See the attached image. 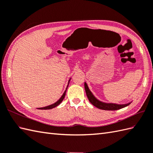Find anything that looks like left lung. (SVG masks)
Returning <instances> with one entry per match:
<instances>
[{
  "mask_svg": "<svg viewBox=\"0 0 153 153\" xmlns=\"http://www.w3.org/2000/svg\"><path fill=\"white\" fill-rule=\"evenodd\" d=\"M85 89L86 92L87 97L88 99V100L92 104L94 105L95 107L98 108V109H103V110H117L123 108H125L126 106L130 104V103H128L126 104H112V103H104L102 102L100 100H97V98L94 97V96L91 93V91L88 88L87 85L86 83H85Z\"/></svg>",
  "mask_w": 153,
  "mask_h": 153,
  "instance_id": "1",
  "label": "left lung"
}]
</instances>
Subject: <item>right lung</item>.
<instances>
[{
  "instance_id": "right-lung-1",
  "label": "right lung",
  "mask_w": 153,
  "mask_h": 153,
  "mask_svg": "<svg viewBox=\"0 0 153 153\" xmlns=\"http://www.w3.org/2000/svg\"><path fill=\"white\" fill-rule=\"evenodd\" d=\"M70 79L69 80V81H68V85H69V82H70ZM68 86H67V87H66V89H67V88H68ZM66 91H65V93H63V94H62V96L61 97V98H60L59 100L56 102H55V104H51V105H48V106H46V107H44V108H38L39 109H52V108H55V107H56V106H57L58 105H59L60 103H61L62 102V100H63V99L65 98V95H66Z\"/></svg>"
}]
</instances>
